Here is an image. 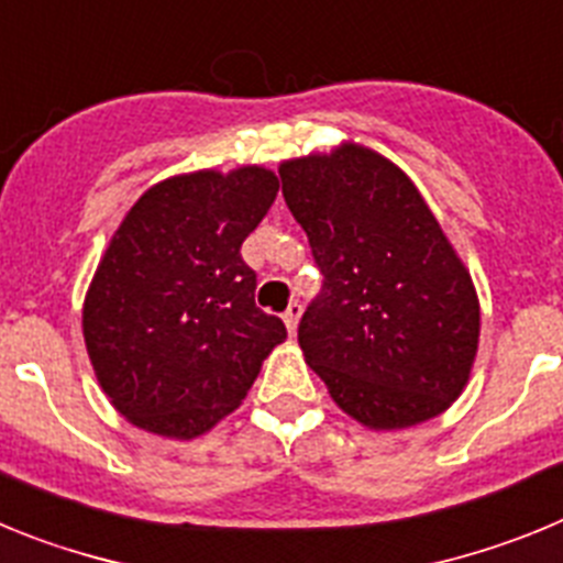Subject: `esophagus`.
I'll return each mask as SVG.
<instances>
[{
    "label": "esophagus",
    "mask_w": 563,
    "mask_h": 563,
    "mask_svg": "<svg viewBox=\"0 0 563 563\" xmlns=\"http://www.w3.org/2000/svg\"><path fill=\"white\" fill-rule=\"evenodd\" d=\"M301 310H305V307H301V301H292V305L285 310V324H287V332H290V335H296Z\"/></svg>",
    "instance_id": "34e87169"
}]
</instances>
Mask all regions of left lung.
Segmentation results:
<instances>
[{"instance_id":"left-lung-1","label":"left lung","mask_w":563,"mask_h":563,"mask_svg":"<svg viewBox=\"0 0 563 563\" xmlns=\"http://www.w3.org/2000/svg\"><path fill=\"white\" fill-rule=\"evenodd\" d=\"M278 174L324 276L298 343L332 400L369 429L449 409L474 366L479 301L415 183L352 143Z\"/></svg>"}]
</instances>
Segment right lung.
Returning <instances> with one entry per match:
<instances>
[{
    "mask_svg": "<svg viewBox=\"0 0 563 563\" xmlns=\"http://www.w3.org/2000/svg\"><path fill=\"white\" fill-rule=\"evenodd\" d=\"M278 194L258 166L157 183L109 242L84 301L101 389L134 426L191 440L242 402L287 338L239 253Z\"/></svg>",
    "mask_w": 563,
    "mask_h": 563,
    "instance_id": "add662e5",
    "label": "right lung"
}]
</instances>
